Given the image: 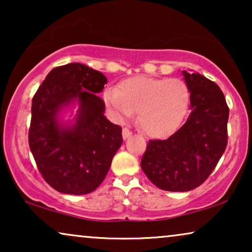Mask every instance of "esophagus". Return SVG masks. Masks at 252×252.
Returning a JSON list of instances; mask_svg holds the SVG:
<instances>
[{
	"label": "esophagus",
	"instance_id": "34e87169",
	"mask_svg": "<svg viewBox=\"0 0 252 252\" xmlns=\"http://www.w3.org/2000/svg\"><path fill=\"white\" fill-rule=\"evenodd\" d=\"M132 135V132H130V130L127 128V127H125V128H123V137L124 139H128V137Z\"/></svg>",
	"mask_w": 252,
	"mask_h": 252
}]
</instances>
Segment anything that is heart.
I'll return each mask as SVG.
<instances>
[{
    "label": "heart",
    "mask_w": 252,
    "mask_h": 252,
    "mask_svg": "<svg viewBox=\"0 0 252 252\" xmlns=\"http://www.w3.org/2000/svg\"><path fill=\"white\" fill-rule=\"evenodd\" d=\"M187 85L179 79L133 77L109 88L104 101L117 122L124 123L139 111L141 129L151 137L164 139L173 134L189 105Z\"/></svg>",
    "instance_id": "obj_1"
}]
</instances>
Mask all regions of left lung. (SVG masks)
<instances>
[{
  "instance_id": "obj_1",
  "label": "left lung",
  "mask_w": 252,
  "mask_h": 252,
  "mask_svg": "<svg viewBox=\"0 0 252 252\" xmlns=\"http://www.w3.org/2000/svg\"><path fill=\"white\" fill-rule=\"evenodd\" d=\"M190 92V115L167 140H150L141 167L148 179L167 191L201 186L227 147L229 109L221 89L199 73L182 72Z\"/></svg>"
}]
</instances>
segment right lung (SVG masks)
<instances>
[{
  "label": "right lung",
  "mask_w": 252,
  "mask_h": 252,
  "mask_svg": "<svg viewBox=\"0 0 252 252\" xmlns=\"http://www.w3.org/2000/svg\"><path fill=\"white\" fill-rule=\"evenodd\" d=\"M106 81L101 72L70 63L53 68L33 96L30 149L55 190L71 195L94 191L122 146V127L105 118L104 101L96 95ZM77 100L76 123H60L59 112Z\"/></svg>",
  "instance_id": "1"
}]
</instances>
